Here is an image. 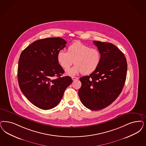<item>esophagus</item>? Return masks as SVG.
Wrapping results in <instances>:
<instances>
[{
  "instance_id": "34e87169",
  "label": "esophagus",
  "mask_w": 146,
  "mask_h": 146,
  "mask_svg": "<svg viewBox=\"0 0 146 146\" xmlns=\"http://www.w3.org/2000/svg\"><path fill=\"white\" fill-rule=\"evenodd\" d=\"M72 79L73 80H76L78 79V78L76 77V76H72Z\"/></svg>"
}]
</instances>
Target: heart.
<instances>
[{
  "label": "heart",
  "instance_id": "heart-1",
  "mask_svg": "<svg viewBox=\"0 0 146 146\" xmlns=\"http://www.w3.org/2000/svg\"><path fill=\"white\" fill-rule=\"evenodd\" d=\"M57 60L60 65L67 70L73 63L76 65L66 70V74L73 76L82 73L90 74L98 68L101 60L100 52L80 42H75L68 46L67 52L60 50L57 53Z\"/></svg>",
  "mask_w": 146,
  "mask_h": 146
}]
</instances>
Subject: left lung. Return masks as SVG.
I'll list each match as a JSON object with an SVG mask.
<instances>
[{"label": "left lung", "mask_w": 146, "mask_h": 146, "mask_svg": "<svg viewBox=\"0 0 146 146\" xmlns=\"http://www.w3.org/2000/svg\"><path fill=\"white\" fill-rule=\"evenodd\" d=\"M93 42L100 52V62L90 76L80 78L78 94L86 108L98 111L110 105L120 95L126 81L127 63L123 53L113 44Z\"/></svg>", "instance_id": "1"}]
</instances>
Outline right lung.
Masks as SVG:
<instances>
[{"label": "right lung", "instance_id": "right-lung-1", "mask_svg": "<svg viewBox=\"0 0 146 146\" xmlns=\"http://www.w3.org/2000/svg\"><path fill=\"white\" fill-rule=\"evenodd\" d=\"M67 42L60 38L34 41L21 52L18 62V80L22 93L35 106L50 110L60 101L72 82L57 60V53ZM57 76L56 79H54Z\"/></svg>", "mask_w": 146, "mask_h": 146}]
</instances>
